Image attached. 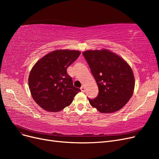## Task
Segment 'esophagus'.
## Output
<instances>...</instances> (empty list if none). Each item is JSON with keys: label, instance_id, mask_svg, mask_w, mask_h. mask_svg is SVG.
<instances>
[{"label": "esophagus", "instance_id": "1", "mask_svg": "<svg viewBox=\"0 0 159 159\" xmlns=\"http://www.w3.org/2000/svg\"><path fill=\"white\" fill-rule=\"evenodd\" d=\"M81 91H85V86L84 85H82L81 87Z\"/></svg>", "mask_w": 159, "mask_h": 159}]
</instances>
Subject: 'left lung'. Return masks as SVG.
Segmentation results:
<instances>
[{"instance_id": "1", "label": "left lung", "mask_w": 159, "mask_h": 159, "mask_svg": "<svg viewBox=\"0 0 159 159\" xmlns=\"http://www.w3.org/2000/svg\"><path fill=\"white\" fill-rule=\"evenodd\" d=\"M99 88L97 98L89 102L102 113L117 111L132 97L134 78L131 67L122 57L106 49L82 53Z\"/></svg>"}]
</instances>
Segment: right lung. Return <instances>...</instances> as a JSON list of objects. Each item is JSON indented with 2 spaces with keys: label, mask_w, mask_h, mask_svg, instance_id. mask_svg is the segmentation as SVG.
Instances as JSON below:
<instances>
[{
  "label": "right lung",
  "mask_w": 159,
  "mask_h": 159,
  "mask_svg": "<svg viewBox=\"0 0 159 159\" xmlns=\"http://www.w3.org/2000/svg\"><path fill=\"white\" fill-rule=\"evenodd\" d=\"M78 50H58L50 52L33 66L28 78L32 97L47 111L57 112L73 102L81 90L74 87L67 68L80 55Z\"/></svg>",
  "instance_id": "1"
}]
</instances>
